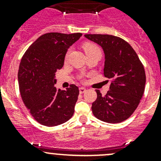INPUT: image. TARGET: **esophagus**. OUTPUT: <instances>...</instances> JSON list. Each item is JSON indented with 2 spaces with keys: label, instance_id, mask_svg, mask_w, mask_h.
<instances>
[{
  "label": "esophagus",
  "instance_id": "34e87169",
  "mask_svg": "<svg viewBox=\"0 0 161 161\" xmlns=\"http://www.w3.org/2000/svg\"><path fill=\"white\" fill-rule=\"evenodd\" d=\"M86 91V88H84V87H80V88H79V92H80V93H83Z\"/></svg>",
  "mask_w": 161,
  "mask_h": 161
}]
</instances>
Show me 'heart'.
Here are the masks:
<instances>
[{
  "mask_svg": "<svg viewBox=\"0 0 161 161\" xmlns=\"http://www.w3.org/2000/svg\"><path fill=\"white\" fill-rule=\"evenodd\" d=\"M83 47H84V50H85L86 54H90V53H101L100 47H99L97 45H96L95 43H86L84 44ZM69 53H70V50H69V51L67 52V53H66L65 59H67V58H69Z\"/></svg>",
  "mask_w": 161,
  "mask_h": 161,
  "instance_id": "b5f03b06",
  "label": "heart"
}]
</instances>
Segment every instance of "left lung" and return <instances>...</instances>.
<instances>
[{
  "label": "left lung",
  "instance_id": "left-lung-1",
  "mask_svg": "<svg viewBox=\"0 0 161 161\" xmlns=\"http://www.w3.org/2000/svg\"><path fill=\"white\" fill-rule=\"evenodd\" d=\"M85 37L102 47L105 57L103 74L112 80L105 96L96 90L97 98L92 103V114L105 122H121L136 111L143 95V65L130 44L120 37L102 34H86Z\"/></svg>",
  "mask_w": 161,
  "mask_h": 161
}]
</instances>
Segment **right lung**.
Listing matches in <instances>:
<instances>
[{"instance_id": "right-lung-1", "label": "right lung", "mask_w": 161, "mask_h": 161, "mask_svg": "<svg viewBox=\"0 0 161 161\" xmlns=\"http://www.w3.org/2000/svg\"><path fill=\"white\" fill-rule=\"evenodd\" d=\"M82 33L49 32L39 37L21 60L18 79L22 100L40 124L56 126L69 121L79 90L74 84L57 90L56 71L64 65L68 49Z\"/></svg>"}]
</instances>
